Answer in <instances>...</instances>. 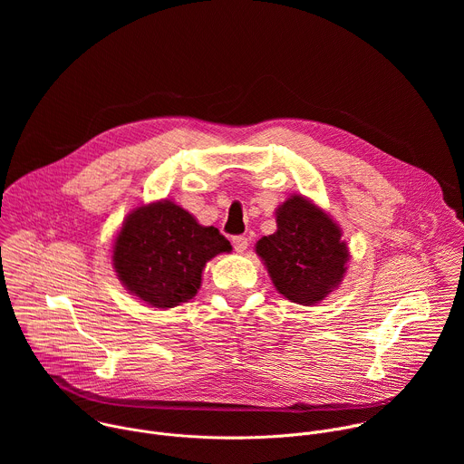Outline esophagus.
Returning a JSON list of instances; mask_svg holds the SVG:
<instances>
[{"mask_svg":"<svg viewBox=\"0 0 464 464\" xmlns=\"http://www.w3.org/2000/svg\"><path fill=\"white\" fill-rule=\"evenodd\" d=\"M233 247H235V251L244 253V251L247 249V238H246V237H242V235L233 237Z\"/></svg>","mask_w":464,"mask_h":464,"instance_id":"34e87169","label":"esophagus"}]
</instances>
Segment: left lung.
Here are the masks:
<instances>
[{"label":"left lung","mask_w":464,"mask_h":464,"mask_svg":"<svg viewBox=\"0 0 464 464\" xmlns=\"http://www.w3.org/2000/svg\"><path fill=\"white\" fill-rule=\"evenodd\" d=\"M256 255L286 299L315 304L338 288L349 260L340 227L303 196L277 209V231L256 242Z\"/></svg>","instance_id":"obj_1"}]
</instances>
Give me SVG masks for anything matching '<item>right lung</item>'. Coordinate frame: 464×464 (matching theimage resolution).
<instances>
[{
  "label": "right lung",
  "instance_id": "right-lung-1",
  "mask_svg": "<svg viewBox=\"0 0 464 464\" xmlns=\"http://www.w3.org/2000/svg\"><path fill=\"white\" fill-rule=\"evenodd\" d=\"M224 251H231V244L217 227L200 226L185 209L163 200L128 215L111 258L131 295L154 308H172L196 295L208 260Z\"/></svg>",
  "mask_w": 464,
  "mask_h": 464
}]
</instances>
